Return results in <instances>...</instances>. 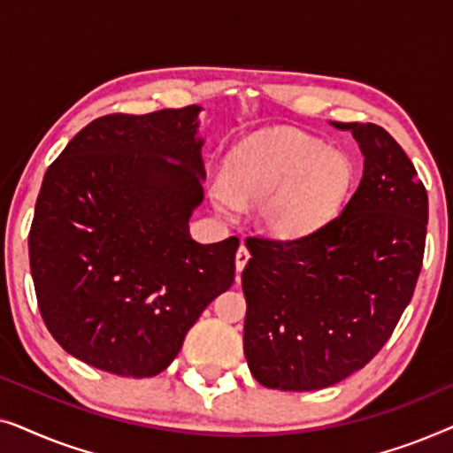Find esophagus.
Wrapping results in <instances>:
<instances>
[{"label": "esophagus", "instance_id": "esophagus-1", "mask_svg": "<svg viewBox=\"0 0 453 453\" xmlns=\"http://www.w3.org/2000/svg\"><path fill=\"white\" fill-rule=\"evenodd\" d=\"M247 259H250V251H247L245 243H241V247L237 250V256H234V264H237V272H239V276H241V270L245 268ZM239 276H237V280H239Z\"/></svg>", "mask_w": 453, "mask_h": 453}]
</instances>
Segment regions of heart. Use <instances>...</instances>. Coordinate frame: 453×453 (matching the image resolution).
<instances>
[{"instance_id":"b5f03b06","label":"heart","mask_w":453,"mask_h":453,"mask_svg":"<svg viewBox=\"0 0 453 453\" xmlns=\"http://www.w3.org/2000/svg\"><path fill=\"white\" fill-rule=\"evenodd\" d=\"M355 181L349 154L296 129H268L234 148L225 173L210 179L208 196L225 216L257 202V222L265 233L301 239L342 212Z\"/></svg>"}]
</instances>
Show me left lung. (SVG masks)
I'll return each instance as SVG.
<instances>
[{
  "instance_id": "8db88e82",
  "label": "left lung",
  "mask_w": 453,
  "mask_h": 453,
  "mask_svg": "<svg viewBox=\"0 0 453 453\" xmlns=\"http://www.w3.org/2000/svg\"><path fill=\"white\" fill-rule=\"evenodd\" d=\"M332 126L365 157L342 212L307 237L245 241V358L262 386L284 392L363 369L392 336L423 265L429 200L411 158L375 123Z\"/></svg>"
}]
</instances>
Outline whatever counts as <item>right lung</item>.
Segmentation results:
<instances>
[{"label": "right lung", "mask_w": 453, "mask_h": 453, "mask_svg": "<svg viewBox=\"0 0 453 453\" xmlns=\"http://www.w3.org/2000/svg\"><path fill=\"white\" fill-rule=\"evenodd\" d=\"M202 107L104 115L49 166L28 234L47 330L90 367L152 377L234 280L239 239L202 245Z\"/></svg>", "instance_id": "add662e5"}]
</instances>
